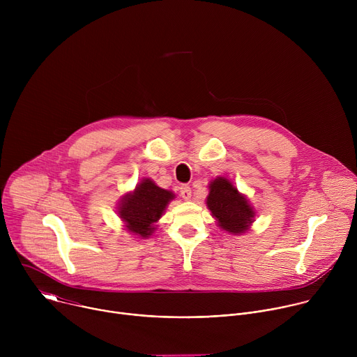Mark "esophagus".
<instances>
[{
  "label": "esophagus",
  "instance_id": "esophagus-1",
  "mask_svg": "<svg viewBox=\"0 0 357 357\" xmlns=\"http://www.w3.org/2000/svg\"><path fill=\"white\" fill-rule=\"evenodd\" d=\"M179 192H181V196L185 199V200H189L190 196H192V189L188 186V185H182L179 188Z\"/></svg>",
  "mask_w": 357,
  "mask_h": 357
}]
</instances>
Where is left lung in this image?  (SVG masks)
Returning <instances> with one entry per match:
<instances>
[{"instance_id": "left-lung-1", "label": "left lung", "mask_w": 357, "mask_h": 357, "mask_svg": "<svg viewBox=\"0 0 357 357\" xmlns=\"http://www.w3.org/2000/svg\"><path fill=\"white\" fill-rule=\"evenodd\" d=\"M206 203L219 226L229 233H244L252 222L254 212L247 199L226 178H218L211 183Z\"/></svg>"}]
</instances>
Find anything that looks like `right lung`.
Listing matches in <instances>:
<instances>
[{
    "label": "right lung",
    "instance_id": "add662e5",
    "mask_svg": "<svg viewBox=\"0 0 357 357\" xmlns=\"http://www.w3.org/2000/svg\"><path fill=\"white\" fill-rule=\"evenodd\" d=\"M174 193L157 186L151 179H144L131 195H126L119 209L127 229L141 237L154 231L155 223L164 213Z\"/></svg>",
    "mask_w": 357,
    "mask_h": 357
}]
</instances>
